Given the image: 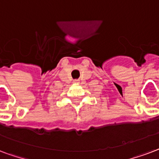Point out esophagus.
I'll list each match as a JSON object with an SVG mask.
<instances>
[{
	"label": "esophagus",
	"mask_w": 159,
	"mask_h": 159,
	"mask_svg": "<svg viewBox=\"0 0 159 159\" xmlns=\"http://www.w3.org/2000/svg\"><path fill=\"white\" fill-rule=\"evenodd\" d=\"M73 82H74V83H79L78 80H74V81H73Z\"/></svg>",
	"instance_id": "34e87169"
}]
</instances>
